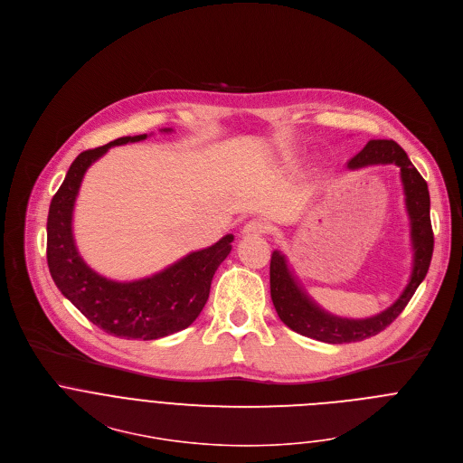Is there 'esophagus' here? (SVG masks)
<instances>
[{"label":"esophagus","instance_id":"34e87169","mask_svg":"<svg viewBox=\"0 0 463 463\" xmlns=\"http://www.w3.org/2000/svg\"><path fill=\"white\" fill-rule=\"evenodd\" d=\"M269 231V223L263 222V220H250L243 225L241 229V234L243 236H261Z\"/></svg>","mask_w":463,"mask_h":463}]
</instances>
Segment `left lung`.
<instances>
[{
	"label": "left lung",
	"instance_id": "8db88e82",
	"mask_svg": "<svg viewBox=\"0 0 463 463\" xmlns=\"http://www.w3.org/2000/svg\"><path fill=\"white\" fill-rule=\"evenodd\" d=\"M389 164L400 167L405 209L411 222L412 270L409 276V283L405 285L400 298L391 307H387L385 311L371 318H340L322 309L305 292L294 270L288 267L285 254L274 250L270 256V298L279 320L294 333L326 344L362 342L391 326L405 309V305L412 298L418 285L423 281L430 265L434 247L427 182L411 164L405 150L392 139H371L354 158L349 160L347 167L351 171H358L371 165Z\"/></svg>",
	"mask_w": 463,
	"mask_h": 463
}]
</instances>
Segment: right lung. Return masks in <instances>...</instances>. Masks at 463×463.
I'll list each match as a JSON object with an SVG mask.
<instances>
[{
  "label": "right lung",
  "instance_id": "1",
  "mask_svg": "<svg viewBox=\"0 0 463 463\" xmlns=\"http://www.w3.org/2000/svg\"><path fill=\"white\" fill-rule=\"evenodd\" d=\"M145 137L146 134L123 136L81 152L54 194L47 218V261L56 287L89 322L127 340H158L187 329L205 307L213 276L229 256L234 240L232 234H225L214 245L132 281L109 279L85 263L72 234V213L83 176L110 146Z\"/></svg>",
  "mask_w": 463,
  "mask_h": 463
}]
</instances>
